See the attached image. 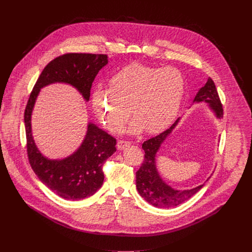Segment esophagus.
Wrapping results in <instances>:
<instances>
[{
	"mask_svg": "<svg viewBox=\"0 0 252 252\" xmlns=\"http://www.w3.org/2000/svg\"><path fill=\"white\" fill-rule=\"evenodd\" d=\"M130 146V142L129 141H126V140H119L118 143H117V147L120 151H123L125 150L126 148L129 147Z\"/></svg>",
	"mask_w": 252,
	"mask_h": 252,
	"instance_id": "obj_1",
	"label": "esophagus"
}]
</instances>
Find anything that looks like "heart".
I'll return each instance as SVG.
<instances>
[{
	"mask_svg": "<svg viewBox=\"0 0 252 252\" xmlns=\"http://www.w3.org/2000/svg\"><path fill=\"white\" fill-rule=\"evenodd\" d=\"M185 91L186 81L177 68L131 63L112 78L109 90L95 89L92 101L97 118L111 131H119L131 111L135 118L129 132L146 128L158 133L177 117Z\"/></svg>",
	"mask_w": 252,
	"mask_h": 252,
	"instance_id": "heart-1",
	"label": "heart"
}]
</instances>
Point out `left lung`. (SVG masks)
Here are the masks:
<instances>
[{
  "instance_id": "8db88e82",
  "label": "left lung",
  "mask_w": 252,
  "mask_h": 252,
  "mask_svg": "<svg viewBox=\"0 0 252 252\" xmlns=\"http://www.w3.org/2000/svg\"><path fill=\"white\" fill-rule=\"evenodd\" d=\"M201 101L208 103V107L213 112L217 119H222V105L217 88L210 78H208L205 85L199 89L193 99V102ZM179 121H181V118H178L168 129L146 140L141 147L145 151V161L135 173L136 189L141 197L156 207L169 208L177 206L193 196L204 186L203 184L190 189H174L163 181L158 171L157 155L161 145L178 125Z\"/></svg>"
}]
</instances>
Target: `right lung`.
Masks as SVG:
<instances>
[{
    "label": "right lung",
    "mask_w": 252,
    "mask_h": 252,
    "mask_svg": "<svg viewBox=\"0 0 252 252\" xmlns=\"http://www.w3.org/2000/svg\"><path fill=\"white\" fill-rule=\"evenodd\" d=\"M107 63L106 55L65 54L56 58L42 71L26 106L24 120L30 164L48 189L67 200L87 198L101 188L104 178L102 165L116 153L117 140L90 122L85 138L76 152L64 158L51 159L40 152L32 137L34 103L43 88L57 83L75 88L89 101L93 82Z\"/></svg>",
    "instance_id": "obj_1"
}]
</instances>
